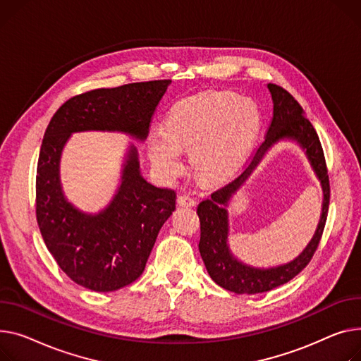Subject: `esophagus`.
Listing matches in <instances>:
<instances>
[{
  "label": "esophagus",
  "instance_id": "34e87169",
  "mask_svg": "<svg viewBox=\"0 0 361 361\" xmlns=\"http://www.w3.org/2000/svg\"><path fill=\"white\" fill-rule=\"evenodd\" d=\"M177 203H178V206H184V207H193V206L196 204V202H195V199H193V197L185 196V195L178 196Z\"/></svg>",
  "mask_w": 361,
  "mask_h": 361
}]
</instances>
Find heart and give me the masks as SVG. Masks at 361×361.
I'll list each match as a JSON object with an SVG mask.
<instances>
[{"instance_id":"obj_1","label":"heart","mask_w":361,"mask_h":361,"mask_svg":"<svg viewBox=\"0 0 361 361\" xmlns=\"http://www.w3.org/2000/svg\"><path fill=\"white\" fill-rule=\"evenodd\" d=\"M261 123L257 103L231 91H212L176 103L161 130L148 137V155L165 178L183 171L190 152L196 174L209 183L228 178L248 151Z\"/></svg>"}]
</instances>
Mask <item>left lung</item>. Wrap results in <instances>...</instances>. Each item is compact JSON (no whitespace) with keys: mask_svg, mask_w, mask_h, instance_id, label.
<instances>
[{"mask_svg":"<svg viewBox=\"0 0 361 361\" xmlns=\"http://www.w3.org/2000/svg\"><path fill=\"white\" fill-rule=\"evenodd\" d=\"M273 100V118L261 145L254 151L245 170L197 206L200 219L199 251L212 280L236 295H255L273 290L298 276L314 257L325 228L329 204V180L319 137L305 117L303 109L290 92L276 84H267ZM292 140L305 152L323 188V209L317 231L307 248L295 259L276 268H252L238 260L227 244L228 202L249 178L263 155L277 141Z\"/></svg>","mask_w":361,"mask_h":361,"instance_id":"1","label":"left lung"}]
</instances>
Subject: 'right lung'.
<instances>
[{
  "instance_id": "right-lung-1",
  "label": "right lung",
  "mask_w": 361,
  "mask_h": 361,
  "mask_svg": "<svg viewBox=\"0 0 361 361\" xmlns=\"http://www.w3.org/2000/svg\"><path fill=\"white\" fill-rule=\"evenodd\" d=\"M170 84L159 80L84 92L63 103L47 125L36 176L37 224L61 270L85 289L114 292L143 273L177 195L143 178L132 143L110 203L99 213H85L63 195L62 151L72 133L88 130L120 132L143 142Z\"/></svg>"
}]
</instances>
